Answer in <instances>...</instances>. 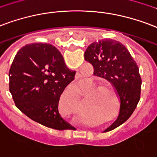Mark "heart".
I'll return each instance as SVG.
<instances>
[{"label":"heart","mask_w":157,"mask_h":157,"mask_svg":"<svg viewBox=\"0 0 157 157\" xmlns=\"http://www.w3.org/2000/svg\"><path fill=\"white\" fill-rule=\"evenodd\" d=\"M101 82L97 79H90L84 87V92H87V96L86 101V105L88 109L86 110L85 113L86 115L97 114L101 117H108L112 113L114 107L113 97L111 95V88L107 86H101ZM97 88H96L95 87ZM93 88L95 89H94ZM94 89L93 90L92 89ZM79 90H74V96L79 102L80 100Z\"/></svg>","instance_id":"heart-1"}]
</instances>
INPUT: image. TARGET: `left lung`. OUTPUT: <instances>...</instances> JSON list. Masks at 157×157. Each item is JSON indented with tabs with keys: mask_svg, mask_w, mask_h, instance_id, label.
Instances as JSON below:
<instances>
[{
	"mask_svg": "<svg viewBox=\"0 0 157 157\" xmlns=\"http://www.w3.org/2000/svg\"><path fill=\"white\" fill-rule=\"evenodd\" d=\"M84 56L93 66L94 75L107 80L120 100L117 119L104 131L109 132L125 122L140 101L141 78L139 67L125 46L108 39L91 43Z\"/></svg>",
	"mask_w": 157,
	"mask_h": 157,
	"instance_id": "8db88e82",
	"label": "left lung"
}]
</instances>
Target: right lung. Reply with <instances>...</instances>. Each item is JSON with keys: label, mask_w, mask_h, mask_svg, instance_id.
I'll use <instances>...</instances> for the list:
<instances>
[{"label": "right lung", "mask_w": 157, "mask_h": 157, "mask_svg": "<svg viewBox=\"0 0 157 157\" xmlns=\"http://www.w3.org/2000/svg\"><path fill=\"white\" fill-rule=\"evenodd\" d=\"M51 44L32 43L17 52L9 71V89L20 111L31 120L59 131L73 126L58 111L60 96L75 77Z\"/></svg>", "instance_id": "add662e5"}]
</instances>
